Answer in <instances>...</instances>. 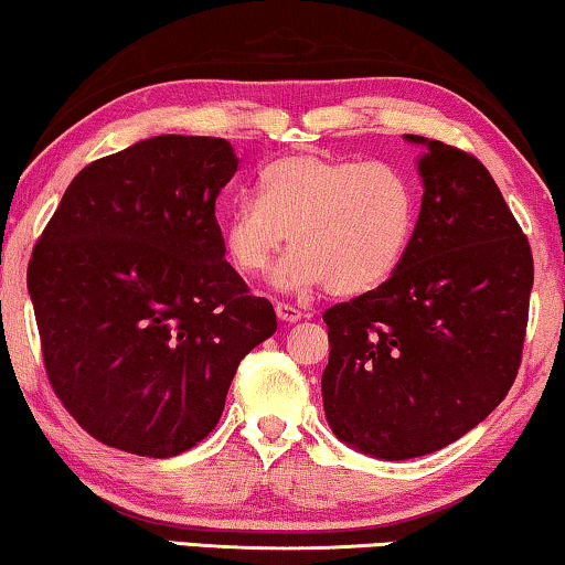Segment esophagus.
Segmentation results:
<instances>
[{"label": "esophagus", "instance_id": "1", "mask_svg": "<svg viewBox=\"0 0 565 565\" xmlns=\"http://www.w3.org/2000/svg\"><path fill=\"white\" fill-rule=\"evenodd\" d=\"M275 313H277V318H280V321H285V323H296V321H300V318H302L300 310H298L296 306H290V302H277Z\"/></svg>", "mask_w": 565, "mask_h": 565}]
</instances>
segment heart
I'll return each mask as SVG.
<instances>
[{
	"label": "heart",
	"mask_w": 565,
	"mask_h": 565,
	"mask_svg": "<svg viewBox=\"0 0 565 565\" xmlns=\"http://www.w3.org/2000/svg\"><path fill=\"white\" fill-rule=\"evenodd\" d=\"M257 193L224 218V255L239 275L265 277L290 234L296 252L275 280L292 292L374 290L403 265L420 214L418 188L382 160L296 152L269 162Z\"/></svg>",
	"instance_id": "obj_1"
}]
</instances>
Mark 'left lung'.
I'll use <instances>...</instances> for the list:
<instances>
[{"label":"left lung","mask_w":565,"mask_h":565,"mask_svg":"<svg viewBox=\"0 0 565 565\" xmlns=\"http://www.w3.org/2000/svg\"><path fill=\"white\" fill-rule=\"evenodd\" d=\"M423 203L387 282L323 313V411L343 444L384 461L438 451L502 403L518 377L533 252L489 170L418 135Z\"/></svg>","instance_id":"obj_1"}]
</instances>
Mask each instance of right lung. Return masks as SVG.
<instances>
[{
    "instance_id": "add662e5",
    "label": "right lung",
    "mask_w": 565,
    "mask_h": 565,
    "mask_svg": "<svg viewBox=\"0 0 565 565\" xmlns=\"http://www.w3.org/2000/svg\"><path fill=\"white\" fill-rule=\"evenodd\" d=\"M236 168L222 137L142 140L81 170L32 249L47 380L106 446L168 459L201 444L277 329L224 259L216 199Z\"/></svg>"
}]
</instances>
